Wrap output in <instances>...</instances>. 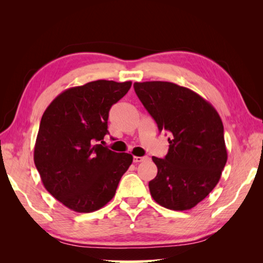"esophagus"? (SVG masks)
Listing matches in <instances>:
<instances>
[{
    "label": "esophagus",
    "instance_id": "34e87169",
    "mask_svg": "<svg viewBox=\"0 0 263 263\" xmlns=\"http://www.w3.org/2000/svg\"><path fill=\"white\" fill-rule=\"evenodd\" d=\"M148 158L147 157H135L133 158V161H135L136 163H139V162H142V161H146Z\"/></svg>",
    "mask_w": 263,
    "mask_h": 263
}]
</instances>
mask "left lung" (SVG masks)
<instances>
[{
    "label": "left lung",
    "instance_id": "8db88e82",
    "mask_svg": "<svg viewBox=\"0 0 263 263\" xmlns=\"http://www.w3.org/2000/svg\"><path fill=\"white\" fill-rule=\"evenodd\" d=\"M133 87L159 131L169 135L166 157L152 158L158 174L148 183L151 195L169 210H190L217 185L228 161L220 116L197 92L175 83L146 81Z\"/></svg>",
    "mask_w": 263,
    "mask_h": 263
}]
</instances>
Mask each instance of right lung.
<instances>
[{"instance_id":"add662e5","label":"right lung","mask_w":263,"mask_h":263,"mask_svg":"<svg viewBox=\"0 0 263 263\" xmlns=\"http://www.w3.org/2000/svg\"><path fill=\"white\" fill-rule=\"evenodd\" d=\"M131 84L97 80L68 88L43 115L34 164L45 189L70 210L88 213L103 208L131 166V154L96 144L108 133L110 108Z\"/></svg>"}]
</instances>
